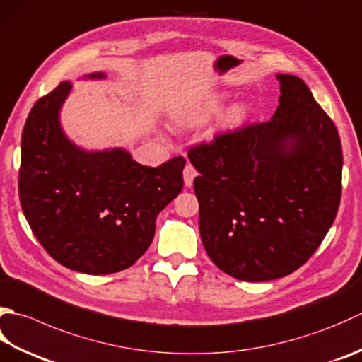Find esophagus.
<instances>
[{
	"instance_id": "obj_1",
	"label": "esophagus",
	"mask_w": 362,
	"mask_h": 362,
	"mask_svg": "<svg viewBox=\"0 0 362 362\" xmlns=\"http://www.w3.org/2000/svg\"><path fill=\"white\" fill-rule=\"evenodd\" d=\"M196 175H197V171L194 169V166L188 163L185 169H183V183H185V187L193 185V180L196 179Z\"/></svg>"
}]
</instances>
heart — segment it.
Instances as JSON below:
<instances>
[{
    "label": "heart",
    "instance_id": "obj_1",
    "mask_svg": "<svg viewBox=\"0 0 362 362\" xmlns=\"http://www.w3.org/2000/svg\"><path fill=\"white\" fill-rule=\"evenodd\" d=\"M226 95H211L207 100L202 102L194 111L185 112V115H179L175 117L177 124L180 125H197L202 124L205 120L215 116L216 112L221 111L226 102ZM247 116V106L245 103H235L226 111L224 115V124L228 125H238L242 124Z\"/></svg>",
    "mask_w": 362,
    "mask_h": 362
}]
</instances>
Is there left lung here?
Listing matches in <instances>:
<instances>
[{"instance_id":"8db88e82","label":"left lung","mask_w":362,"mask_h":362,"mask_svg":"<svg viewBox=\"0 0 362 362\" xmlns=\"http://www.w3.org/2000/svg\"><path fill=\"white\" fill-rule=\"evenodd\" d=\"M279 106L268 122L216 134L189 148L199 175V230L214 264L232 278L293 273L320 246L337 215L342 146L301 78L276 75Z\"/></svg>"}]
</instances>
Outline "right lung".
<instances>
[{
    "label": "right lung",
    "mask_w": 362,
    "mask_h": 362,
    "mask_svg": "<svg viewBox=\"0 0 362 362\" xmlns=\"http://www.w3.org/2000/svg\"><path fill=\"white\" fill-rule=\"evenodd\" d=\"M72 83H61L26 119L20 204L35 238L61 265L86 274L117 273L151 246L155 219L183 188L185 158L148 168L124 148L88 152L75 146L59 122Z\"/></svg>",
    "instance_id": "1"
}]
</instances>
